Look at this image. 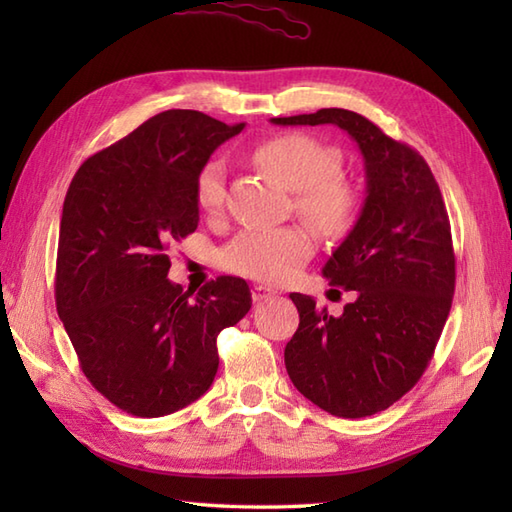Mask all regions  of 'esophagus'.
Wrapping results in <instances>:
<instances>
[{
  "label": "esophagus",
  "mask_w": 512,
  "mask_h": 512,
  "mask_svg": "<svg viewBox=\"0 0 512 512\" xmlns=\"http://www.w3.org/2000/svg\"><path fill=\"white\" fill-rule=\"evenodd\" d=\"M253 301L255 303H262V301H268L270 297H275L277 292L275 290H270V288H266V286H253Z\"/></svg>",
  "instance_id": "34e87169"
}]
</instances>
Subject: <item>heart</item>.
Segmentation results:
<instances>
[{"mask_svg": "<svg viewBox=\"0 0 512 512\" xmlns=\"http://www.w3.org/2000/svg\"><path fill=\"white\" fill-rule=\"evenodd\" d=\"M259 165L297 191V211L323 235H345L356 222L358 195L350 182L336 176L341 158L328 145L306 134H281L255 151ZM226 200V167L222 158L206 160L195 178V204L217 213ZM317 239L301 224L277 228H244L220 253V264L235 275L279 284L314 253Z\"/></svg>", "mask_w": 512, "mask_h": 512, "instance_id": "1", "label": "heart"}]
</instances>
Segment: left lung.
Masks as SVG:
<instances>
[{
	"mask_svg": "<svg viewBox=\"0 0 512 512\" xmlns=\"http://www.w3.org/2000/svg\"><path fill=\"white\" fill-rule=\"evenodd\" d=\"M275 125H336L363 154L365 202L323 277L356 290L341 317L292 292L299 328L286 369L303 396L339 418L387 409L418 383L447 323L455 290L451 224L427 162L365 116L328 107L270 118Z\"/></svg>",
	"mask_w": 512,
	"mask_h": 512,
	"instance_id": "left-lung-1",
	"label": "left lung"
}]
</instances>
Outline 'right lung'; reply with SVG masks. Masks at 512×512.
I'll use <instances>...</instances> for the list:
<instances>
[{"label": "right lung", "instance_id": "right-lung-1", "mask_svg": "<svg viewBox=\"0 0 512 512\" xmlns=\"http://www.w3.org/2000/svg\"><path fill=\"white\" fill-rule=\"evenodd\" d=\"M244 129L195 110L151 116L76 171L65 193L57 312L83 374L132 416L160 418L211 387L217 334L253 306L239 277L200 292L167 279L169 246L200 222L195 178Z\"/></svg>", "mask_w": 512, "mask_h": 512}]
</instances>
